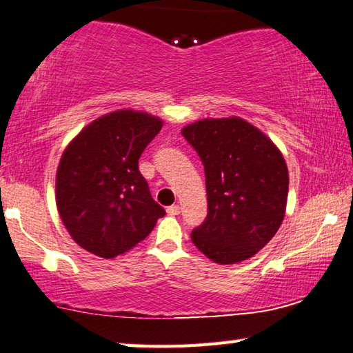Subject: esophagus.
<instances>
[{
    "instance_id": "34e87169",
    "label": "esophagus",
    "mask_w": 353,
    "mask_h": 353,
    "mask_svg": "<svg viewBox=\"0 0 353 353\" xmlns=\"http://www.w3.org/2000/svg\"><path fill=\"white\" fill-rule=\"evenodd\" d=\"M166 212H168V215H179L181 214V207H179L177 204H174V205H170V207H166Z\"/></svg>"
}]
</instances>
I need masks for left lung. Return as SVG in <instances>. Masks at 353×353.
<instances>
[{"label":"left lung","mask_w":353,"mask_h":353,"mask_svg":"<svg viewBox=\"0 0 353 353\" xmlns=\"http://www.w3.org/2000/svg\"><path fill=\"white\" fill-rule=\"evenodd\" d=\"M205 172L207 216L192 242L216 264L254 256L275 236L286 212L289 172L283 154L240 117L203 119L182 130Z\"/></svg>","instance_id":"8db88e82"}]
</instances>
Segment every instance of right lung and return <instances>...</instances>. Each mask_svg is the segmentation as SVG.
<instances>
[{"label":"right lung","instance_id":"add662e5","mask_svg":"<svg viewBox=\"0 0 353 353\" xmlns=\"http://www.w3.org/2000/svg\"><path fill=\"white\" fill-rule=\"evenodd\" d=\"M161 125L141 111H114L91 122L65 148L56 174V205L70 237L89 253L105 259L124 254L165 215L138 170Z\"/></svg>","mask_w":353,"mask_h":353}]
</instances>
